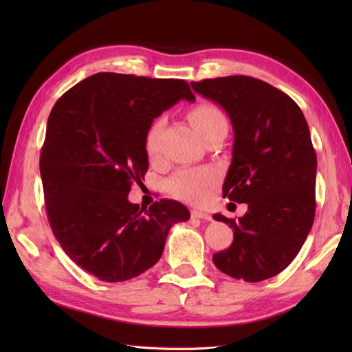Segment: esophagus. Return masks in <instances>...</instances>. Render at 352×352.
Returning <instances> with one entry per match:
<instances>
[{
  "instance_id": "obj_1",
  "label": "esophagus",
  "mask_w": 352,
  "mask_h": 352,
  "mask_svg": "<svg viewBox=\"0 0 352 352\" xmlns=\"http://www.w3.org/2000/svg\"><path fill=\"white\" fill-rule=\"evenodd\" d=\"M190 216H192V218H195V219H204V221H210L212 219L210 214L206 213V212H201V210H192Z\"/></svg>"
}]
</instances>
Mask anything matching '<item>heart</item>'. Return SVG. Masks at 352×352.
Returning a JSON list of instances; mask_svg holds the SVG:
<instances>
[{
  "label": "heart",
  "mask_w": 352,
  "mask_h": 352,
  "mask_svg": "<svg viewBox=\"0 0 352 352\" xmlns=\"http://www.w3.org/2000/svg\"><path fill=\"white\" fill-rule=\"evenodd\" d=\"M190 119L201 134L214 125L227 122L222 111L213 104H199L190 111ZM163 125L164 119L162 116L155 118L145 133L144 146L149 160L159 159L160 155V136ZM214 182L216 174L212 169H182L169 178L168 189L172 195L193 204H201L207 199Z\"/></svg>",
  "instance_id": "b5f03b06"
}]
</instances>
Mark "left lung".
Instances as JSON below:
<instances>
[{
  "instance_id": "1",
  "label": "left lung",
  "mask_w": 352,
  "mask_h": 352,
  "mask_svg": "<svg viewBox=\"0 0 352 352\" xmlns=\"http://www.w3.org/2000/svg\"><path fill=\"white\" fill-rule=\"evenodd\" d=\"M190 86L227 111L234 144L222 192L248 204L239 219L213 214L234 236L213 254V263L236 280L271 278L296 257L315 221L318 162L307 121L289 95L258 78L230 76Z\"/></svg>"
}]
</instances>
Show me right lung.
<instances>
[{"label":"right lung","mask_w":352,"mask_h":352,"mask_svg":"<svg viewBox=\"0 0 352 352\" xmlns=\"http://www.w3.org/2000/svg\"><path fill=\"white\" fill-rule=\"evenodd\" d=\"M180 100H195L183 80L98 72L51 110L41 151L50 226L69 258L101 281L148 271L169 228L189 219L178 201H157L145 212L129 201L148 169L149 124Z\"/></svg>","instance_id":"obj_1"}]
</instances>
